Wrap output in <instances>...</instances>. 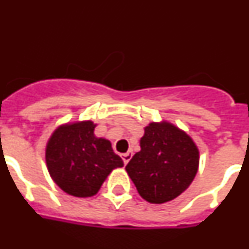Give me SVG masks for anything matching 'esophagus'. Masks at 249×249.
I'll return each mask as SVG.
<instances>
[{
    "instance_id": "34e87169",
    "label": "esophagus",
    "mask_w": 249,
    "mask_h": 249,
    "mask_svg": "<svg viewBox=\"0 0 249 249\" xmlns=\"http://www.w3.org/2000/svg\"><path fill=\"white\" fill-rule=\"evenodd\" d=\"M121 156H122L123 163L127 164V163H128V162H129V160H131L132 153H131V152H127V153H123V155H121Z\"/></svg>"
}]
</instances>
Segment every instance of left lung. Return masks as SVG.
I'll list each match as a JSON object with an SVG mask.
<instances>
[{"label":"left lung","instance_id":"8db88e82","mask_svg":"<svg viewBox=\"0 0 249 249\" xmlns=\"http://www.w3.org/2000/svg\"><path fill=\"white\" fill-rule=\"evenodd\" d=\"M126 171L138 193L149 203L172 201L195 179L199 151L186 132L168 122L149 123Z\"/></svg>","mask_w":249,"mask_h":249}]
</instances>
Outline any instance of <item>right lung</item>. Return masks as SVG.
Listing matches in <instances>:
<instances>
[{
  "instance_id": "right-lung-1",
  "label": "right lung",
  "mask_w": 249,
  "mask_h": 249,
  "mask_svg": "<svg viewBox=\"0 0 249 249\" xmlns=\"http://www.w3.org/2000/svg\"><path fill=\"white\" fill-rule=\"evenodd\" d=\"M92 121L67 123L52 133L46 146V163L54 183L74 197H91L107 176L123 167L111 142L94 136Z\"/></svg>"
}]
</instances>
